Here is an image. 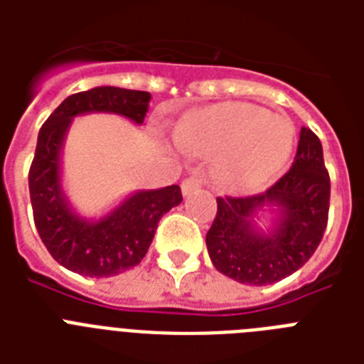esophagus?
Masks as SVG:
<instances>
[{
  "instance_id": "34e87169",
  "label": "esophagus",
  "mask_w": 364,
  "mask_h": 364,
  "mask_svg": "<svg viewBox=\"0 0 364 364\" xmlns=\"http://www.w3.org/2000/svg\"><path fill=\"white\" fill-rule=\"evenodd\" d=\"M202 187V177L198 176V173H193V176H188L183 179L181 183V191L185 196H188V194H193L194 191H198V188Z\"/></svg>"
}]
</instances>
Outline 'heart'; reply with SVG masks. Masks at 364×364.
<instances>
[{"label":"heart","mask_w":364,"mask_h":364,"mask_svg":"<svg viewBox=\"0 0 364 364\" xmlns=\"http://www.w3.org/2000/svg\"><path fill=\"white\" fill-rule=\"evenodd\" d=\"M183 149L196 154H223L221 176L228 187H260L287 162L293 151L291 122L251 104L211 105L188 113L177 124Z\"/></svg>","instance_id":"obj_1"}]
</instances>
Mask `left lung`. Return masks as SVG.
<instances>
[{
	"label": "left lung",
	"mask_w": 364,
	"mask_h": 364,
	"mask_svg": "<svg viewBox=\"0 0 364 364\" xmlns=\"http://www.w3.org/2000/svg\"><path fill=\"white\" fill-rule=\"evenodd\" d=\"M274 203L282 219L272 235H259L250 217ZM331 177L319 137L300 130L293 166L264 193L219 196L217 215L205 234L208 253L217 270L247 285H270L310 260L328 221Z\"/></svg>",
	"instance_id": "8db88e82"
}]
</instances>
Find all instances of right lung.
Wrapping results in <instances>:
<instances>
[{"mask_svg":"<svg viewBox=\"0 0 364 364\" xmlns=\"http://www.w3.org/2000/svg\"><path fill=\"white\" fill-rule=\"evenodd\" d=\"M151 94L117 87H96L71 94L50 113L37 136L30 185L33 223L53 259L81 276L111 277L141 262L166 211L181 204L179 185L143 191L111 215L87 223L73 215L60 191L58 154L71 117L90 111L119 113L141 124Z\"/></svg>","mask_w":364,"mask_h":364,"instance_id":"right-lung-1","label":"right lung"}]
</instances>
